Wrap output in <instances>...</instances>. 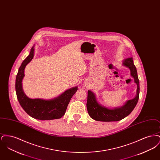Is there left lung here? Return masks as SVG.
I'll return each instance as SVG.
<instances>
[{
  "mask_svg": "<svg viewBox=\"0 0 160 160\" xmlns=\"http://www.w3.org/2000/svg\"><path fill=\"white\" fill-rule=\"evenodd\" d=\"M123 65L129 68L131 71V76L134 78V82L137 84L136 97L134 99L128 100L123 106L120 108L108 109L99 104L96 100L95 94L91 91H88L86 106L88 113L93 119L103 122L118 121L128 116L136 106L139 98L140 92L139 80L137 76V69L133 63L132 58L123 61Z\"/></svg>",
  "mask_w": 160,
  "mask_h": 160,
  "instance_id": "1",
  "label": "left lung"
}]
</instances>
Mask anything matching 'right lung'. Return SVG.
Masks as SVG:
<instances>
[{
    "label": "right lung",
    "mask_w": 160,
    "mask_h": 160,
    "mask_svg": "<svg viewBox=\"0 0 160 160\" xmlns=\"http://www.w3.org/2000/svg\"><path fill=\"white\" fill-rule=\"evenodd\" d=\"M34 48H31L29 55L23 61L19 68L15 80V91L18 101L24 110L31 117L39 120H52L62 118L66 112L72 97L78 88L74 87L63 93L59 97L51 100L31 99L24 93L22 80L26 65L33 58Z\"/></svg>",
    "instance_id": "right-lung-1"
}]
</instances>
